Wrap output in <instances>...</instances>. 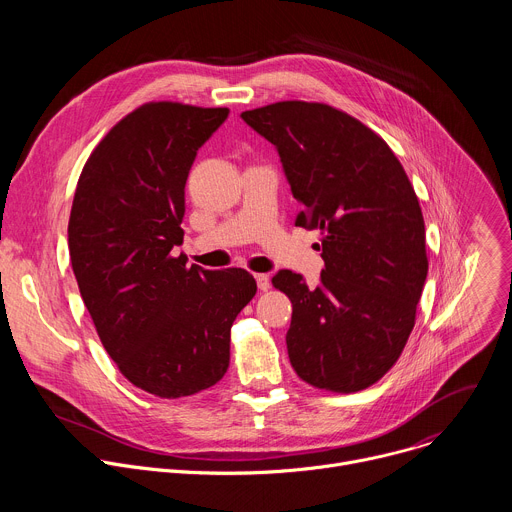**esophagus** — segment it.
Returning a JSON list of instances; mask_svg holds the SVG:
<instances>
[{"mask_svg": "<svg viewBox=\"0 0 512 512\" xmlns=\"http://www.w3.org/2000/svg\"><path fill=\"white\" fill-rule=\"evenodd\" d=\"M255 279H257V287H259L261 291H267V289L271 287V277H269L267 273H257Z\"/></svg>", "mask_w": 512, "mask_h": 512, "instance_id": "esophagus-1", "label": "esophagus"}]
</instances>
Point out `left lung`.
I'll return each instance as SVG.
<instances>
[{"label": "left lung", "mask_w": 512, "mask_h": 512, "mask_svg": "<svg viewBox=\"0 0 512 512\" xmlns=\"http://www.w3.org/2000/svg\"><path fill=\"white\" fill-rule=\"evenodd\" d=\"M241 117L277 148L304 206L296 227L322 233L318 287L289 269L271 279L294 306L291 367L316 389H367L401 356L427 277L415 190L385 139L330 105L279 101Z\"/></svg>", "instance_id": "1"}]
</instances>
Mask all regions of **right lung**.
<instances>
[{
    "instance_id": "obj_1",
    "label": "right lung",
    "mask_w": 512,
    "mask_h": 512,
    "mask_svg": "<svg viewBox=\"0 0 512 512\" xmlns=\"http://www.w3.org/2000/svg\"><path fill=\"white\" fill-rule=\"evenodd\" d=\"M227 107L145 103L89 156L72 200L68 251L83 302L121 375L162 399L221 381L231 326L253 300L245 269H202L182 245L184 186Z\"/></svg>"
}]
</instances>
